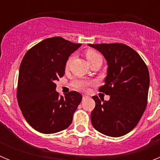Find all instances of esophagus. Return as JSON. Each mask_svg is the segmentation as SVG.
<instances>
[{"label":"esophagus","instance_id":"obj_1","mask_svg":"<svg viewBox=\"0 0 160 160\" xmlns=\"http://www.w3.org/2000/svg\"><path fill=\"white\" fill-rule=\"evenodd\" d=\"M88 98V96L86 95V94H83V95H82V98H83V99H85V98Z\"/></svg>","mask_w":160,"mask_h":160}]
</instances>
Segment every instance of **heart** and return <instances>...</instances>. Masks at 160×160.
<instances>
[{
    "instance_id": "obj_1",
    "label": "heart",
    "mask_w": 160,
    "mask_h": 160,
    "mask_svg": "<svg viewBox=\"0 0 160 160\" xmlns=\"http://www.w3.org/2000/svg\"><path fill=\"white\" fill-rule=\"evenodd\" d=\"M85 55H86V58H87L88 62L91 60H93V59L95 58H97L98 56H100L98 53H96L95 51H94L92 49H87V51L85 52ZM72 59H73L72 57H70L67 59L66 62V67H68V66H70ZM90 84H92L91 82L83 80V79H75V80H73L72 82V86H73V87H74L77 90H86Z\"/></svg>"
}]
</instances>
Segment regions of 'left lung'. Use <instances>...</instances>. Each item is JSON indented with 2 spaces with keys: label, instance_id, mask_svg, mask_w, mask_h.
Returning <instances> with one entry per match:
<instances>
[{
  "label": "left lung",
  "instance_id": "left-lung-1",
  "mask_svg": "<svg viewBox=\"0 0 160 160\" xmlns=\"http://www.w3.org/2000/svg\"><path fill=\"white\" fill-rule=\"evenodd\" d=\"M89 46L98 50L107 60V75L99 91L110 95L108 101L92 97L95 107L90 115L91 123L103 135L122 136L135 128L145 111L149 71L139 54L125 44Z\"/></svg>",
  "mask_w": 160,
  "mask_h": 160
}]
</instances>
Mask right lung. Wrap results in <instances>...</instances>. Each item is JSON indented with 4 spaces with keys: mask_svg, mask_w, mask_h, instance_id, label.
Wrapping results in <instances>:
<instances>
[{
    "mask_svg": "<svg viewBox=\"0 0 160 160\" xmlns=\"http://www.w3.org/2000/svg\"><path fill=\"white\" fill-rule=\"evenodd\" d=\"M80 46L61 37L46 38L29 49L22 59L18 102L25 120L39 132L53 134L71 124L82 97L76 91L59 96L55 82L64 75L68 58Z\"/></svg>",
    "mask_w": 160,
    "mask_h": 160,
    "instance_id": "obj_1",
    "label": "right lung"
}]
</instances>
